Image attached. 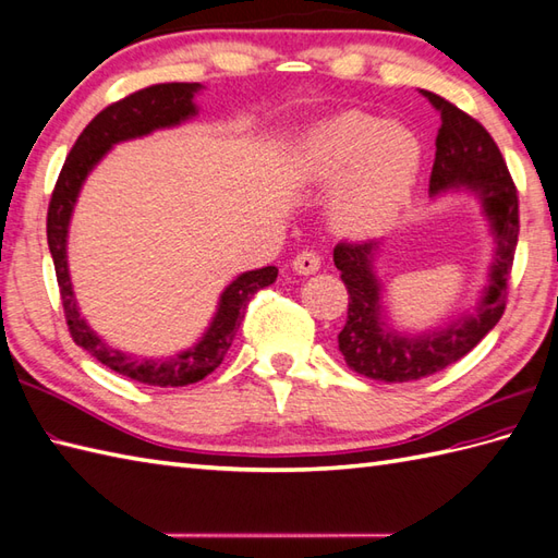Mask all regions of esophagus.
<instances>
[{
  "label": "esophagus",
  "mask_w": 558,
  "mask_h": 558,
  "mask_svg": "<svg viewBox=\"0 0 558 558\" xmlns=\"http://www.w3.org/2000/svg\"><path fill=\"white\" fill-rule=\"evenodd\" d=\"M320 268V256L314 252H302L292 258V270L296 276H314Z\"/></svg>",
  "instance_id": "obj_1"
}]
</instances>
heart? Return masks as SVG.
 Masks as SVG:
<instances>
[{"instance_id": "b5f03b06", "label": "heart", "mask_w": 558, "mask_h": 558, "mask_svg": "<svg viewBox=\"0 0 558 558\" xmlns=\"http://www.w3.org/2000/svg\"><path fill=\"white\" fill-rule=\"evenodd\" d=\"M423 149L407 128L361 111L316 125L296 151L304 183L338 185L330 223L344 238H373L390 228L411 202Z\"/></svg>"}]
</instances>
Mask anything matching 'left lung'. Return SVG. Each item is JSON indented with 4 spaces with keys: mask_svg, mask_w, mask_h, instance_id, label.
I'll use <instances>...</instances> for the list:
<instances>
[{
    "mask_svg": "<svg viewBox=\"0 0 558 558\" xmlns=\"http://www.w3.org/2000/svg\"><path fill=\"white\" fill-rule=\"evenodd\" d=\"M421 95L439 111L430 197L469 192L481 202L495 240L487 284L471 314L423 332L392 326L383 304V282L375 276L380 242H340L332 262L349 292L347 323L338 335L347 366L383 383H409L433 375L465 356L497 326L507 306V280L518 244V194L495 140L454 104L427 89Z\"/></svg>",
    "mask_w": 558,
    "mask_h": 558,
    "instance_id": "1",
    "label": "left lung"
}]
</instances>
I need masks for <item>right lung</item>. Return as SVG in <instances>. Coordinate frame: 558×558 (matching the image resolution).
Masks as SVG:
<instances>
[{"instance_id": "obj_1", "label": "right lung", "mask_w": 558, "mask_h": 558, "mask_svg": "<svg viewBox=\"0 0 558 558\" xmlns=\"http://www.w3.org/2000/svg\"><path fill=\"white\" fill-rule=\"evenodd\" d=\"M199 89V83L151 85L99 111L81 133V137L75 140L66 163H63L59 173L57 187L51 192L47 211V244L51 258H54L61 304L73 342L83 347L89 356H95L107 368L131 380L157 387L192 385L216 371L228 354L232 340H235V332L252 296L276 282L278 268L264 266L240 274L232 280L218 296V306L209 328L202 332V338L192 347L168 359H137L111 347L107 340H101L95 328L83 318L81 306L75 302L69 270V226L77 194H81L87 175L95 171V166L107 157L111 147L119 145V142L145 137L154 131L175 128L194 119L199 113V107L194 104V95Z\"/></svg>"}]
</instances>
